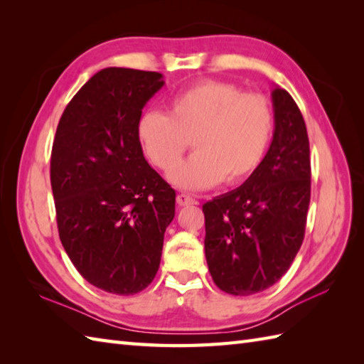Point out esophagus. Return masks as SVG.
<instances>
[{
	"instance_id": "obj_1",
	"label": "esophagus",
	"mask_w": 364,
	"mask_h": 364,
	"mask_svg": "<svg viewBox=\"0 0 364 364\" xmlns=\"http://www.w3.org/2000/svg\"><path fill=\"white\" fill-rule=\"evenodd\" d=\"M176 203L178 206H189V205H196V198L191 197L188 194H178L176 196Z\"/></svg>"
}]
</instances>
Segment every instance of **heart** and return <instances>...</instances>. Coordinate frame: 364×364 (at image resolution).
Returning <instances> with one entry per match:
<instances>
[{
    "label": "heart",
    "instance_id": "obj_1",
    "mask_svg": "<svg viewBox=\"0 0 364 364\" xmlns=\"http://www.w3.org/2000/svg\"><path fill=\"white\" fill-rule=\"evenodd\" d=\"M275 127L269 100L233 82L203 80L167 100V114L145 111L137 137L153 166L170 170L193 137L196 151L168 173L191 191L245 181L264 159Z\"/></svg>",
    "mask_w": 364,
    "mask_h": 364
}]
</instances>
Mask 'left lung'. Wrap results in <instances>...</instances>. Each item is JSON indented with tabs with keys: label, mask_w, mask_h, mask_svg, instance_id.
<instances>
[{
	"label": "left lung",
	"mask_w": 364,
	"mask_h": 364,
	"mask_svg": "<svg viewBox=\"0 0 364 364\" xmlns=\"http://www.w3.org/2000/svg\"><path fill=\"white\" fill-rule=\"evenodd\" d=\"M274 139L242 186L203 205L205 255L218 288L252 296L288 272L304 242L311 196L305 120L284 89L272 90Z\"/></svg>",
	"instance_id": "left-lung-1"
}]
</instances>
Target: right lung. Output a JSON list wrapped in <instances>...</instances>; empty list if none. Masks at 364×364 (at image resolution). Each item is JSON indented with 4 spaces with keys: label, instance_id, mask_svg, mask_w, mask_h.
Returning <instances> with one entry per match:
<instances>
[{
    "label": "right lung",
    "instance_id": "obj_1",
    "mask_svg": "<svg viewBox=\"0 0 364 364\" xmlns=\"http://www.w3.org/2000/svg\"><path fill=\"white\" fill-rule=\"evenodd\" d=\"M162 75L107 67L67 105L54 136L59 237L86 280L131 296L149 286L175 215V191L144 158L137 120Z\"/></svg>",
    "mask_w": 364,
    "mask_h": 364
}]
</instances>
